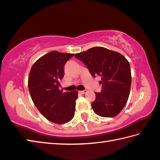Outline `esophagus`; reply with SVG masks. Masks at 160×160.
Listing matches in <instances>:
<instances>
[{
  "label": "esophagus",
  "mask_w": 160,
  "mask_h": 160,
  "mask_svg": "<svg viewBox=\"0 0 160 160\" xmlns=\"http://www.w3.org/2000/svg\"><path fill=\"white\" fill-rule=\"evenodd\" d=\"M87 92H88V91H87V90H82V91H80L79 92L80 93V94H86Z\"/></svg>",
  "instance_id": "1"
}]
</instances>
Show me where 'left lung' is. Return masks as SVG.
<instances>
[{
  "instance_id": "1",
  "label": "left lung",
  "mask_w": 160,
  "mask_h": 160,
  "mask_svg": "<svg viewBox=\"0 0 160 160\" xmlns=\"http://www.w3.org/2000/svg\"><path fill=\"white\" fill-rule=\"evenodd\" d=\"M85 63L93 77L99 75L101 92H95L92 107L96 114L105 118L118 115L128 100L132 73L129 63L122 54L103 47H94L75 54Z\"/></svg>"
}]
</instances>
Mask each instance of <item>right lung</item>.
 <instances>
[{
  "label": "right lung",
  "instance_id": "1",
  "mask_svg": "<svg viewBox=\"0 0 160 160\" xmlns=\"http://www.w3.org/2000/svg\"><path fill=\"white\" fill-rule=\"evenodd\" d=\"M73 54L52 51L33 63L28 87L33 103L49 121L65 124L75 115L77 90L63 92L59 89L64 73V65Z\"/></svg>",
  "mask_w": 160,
  "mask_h": 160
}]
</instances>
